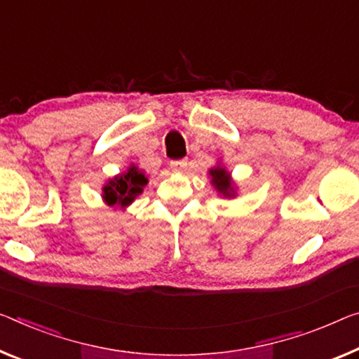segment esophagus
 Here are the masks:
<instances>
[{"instance_id":"obj_1","label":"esophagus","mask_w":359,"mask_h":359,"mask_svg":"<svg viewBox=\"0 0 359 359\" xmlns=\"http://www.w3.org/2000/svg\"><path fill=\"white\" fill-rule=\"evenodd\" d=\"M187 162L184 161V158H181V161H172L170 162V168L173 170V172H183V170L186 168Z\"/></svg>"}]
</instances>
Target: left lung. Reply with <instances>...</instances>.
I'll use <instances>...</instances> for the list:
<instances>
[{
    "label": "left lung",
    "mask_w": 359,
    "mask_h": 359,
    "mask_svg": "<svg viewBox=\"0 0 359 359\" xmlns=\"http://www.w3.org/2000/svg\"><path fill=\"white\" fill-rule=\"evenodd\" d=\"M208 175L212 176L210 183L213 184L215 189L218 191L219 196H223V197H234L236 196V186L233 181H231V173L223 167V165H217V167L210 168Z\"/></svg>",
    "instance_id": "left-lung-1"
}]
</instances>
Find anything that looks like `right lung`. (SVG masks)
<instances>
[{"mask_svg": "<svg viewBox=\"0 0 359 359\" xmlns=\"http://www.w3.org/2000/svg\"><path fill=\"white\" fill-rule=\"evenodd\" d=\"M147 184L144 170H140L131 163L126 172L110 178L102 187V198L109 207L126 208L141 194L142 187Z\"/></svg>", "mask_w": 359, "mask_h": 359, "instance_id": "obj_1", "label": "right lung"}]
</instances>
